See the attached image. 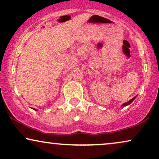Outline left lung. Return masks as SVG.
<instances>
[{"mask_svg": "<svg viewBox=\"0 0 159 159\" xmlns=\"http://www.w3.org/2000/svg\"><path fill=\"white\" fill-rule=\"evenodd\" d=\"M136 98V97H133V98L132 99H130L129 101V102H125V103H124V104H123V106H126V105H129L131 102H132L134 100V99Z\"/></svg>", "mask_w": 159, "mask_h": 159, "instance_id": "obj_1", "label": "left lung"}]
</instances>
